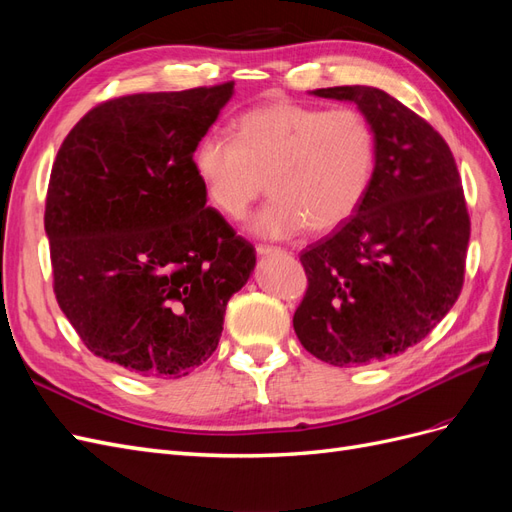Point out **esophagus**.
<instances>
[{
    "label": "esophagus",
    "mask_w": 512,
    "mask_h": 512,
    "mask_svg": "<svg viewBox=\"0 0 512 512\" xmlns=\"http://www.w3.org/2000/svg\"><path fill=\"white\" fill-rule=\"evenodd\" d=\"M284 250L282 247H277V245H265V243H258L256 245V254H260V256H269V254H282Z\"/></svg>",
    "instance_id": "34e87169"
}]
</instances>
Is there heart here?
<instances>
[{"label":"heart","instance_id":"obj_1","mask_svg":"<svg viewBox=\"0 0 512 512\" xmlns=\"http://www.w3.org/2000/svg\"><path fill=\"white\" fill-rule=\"evenodd\" d=\"M235 141L209 132L194 149V170L211 205L241 220L267 190L273 196L254 230L284 239L309 228L327 235L359 211L376 170V134L350 106L324 111L271 102L245 111Z\"/></svg>","mask_w":512,"mask_h":512}]
</instances>
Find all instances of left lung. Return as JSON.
<instances>
[{
  "instance_id": "1",
  "label": "left lung",
  "mask_w": 512,
  "mask_h": 512,
  "mask_svg": "<svg viewBox=\"0 0 512 512\" xmlns=\"http://www.w3.org/2000/svg\"><path fill=\"white\" fill-rule=\"evenodd\" d=\"M348 100L376 134V170L352 218L299 260L307 290L292 324L335 367L391 359L425 339L463 288L470 213L451 149L421 115L378 87L316 89Z\"/></svg>"
}]
</instances>
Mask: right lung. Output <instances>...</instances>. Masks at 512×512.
Masks as SVG:
<instances>
[{
    "label": "right lung",
    "mask_w": 512,
    "mask_h": 512,
    "mask_svg": "<svg viewBox=\"0 0 512 512\" xmlns=\"http://www.w3.org/2000/svg\"><path fill=\"white\" fill-rule=\"evenodd\" d=\"M235 81L106 100L76 123L44 205L53 292L89 352L181 378L218 348L254 245L205 207L194 149Z\"/></svg>",
    "instance_id": "obj_1"
}]
</instances>
